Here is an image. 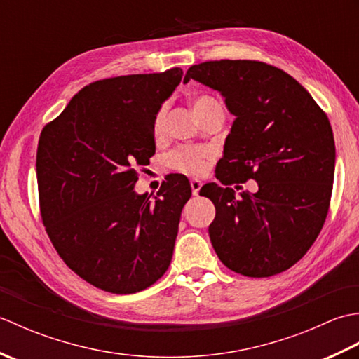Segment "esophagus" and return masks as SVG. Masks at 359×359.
Wrapping results in <instances>:
<instances>
[{
    "mask_svg": "<svg viewBox=\"0 0 359 359\" xmlns=\"http://www.w3.org/2000/svg\"><path fill=\"white\" fill-rule=\"evenodd\" d=\"M189 185H191V189H193V194H194V196H197V194H199V191H201V188H202V182H201V180H197V179H193L191 182H189Z\"/></svg>",
    "mask_w": 359,
    "mask_h": 359,
    "instance_id": "obj_1",
    "label": "esophagus"
}]
</instances>
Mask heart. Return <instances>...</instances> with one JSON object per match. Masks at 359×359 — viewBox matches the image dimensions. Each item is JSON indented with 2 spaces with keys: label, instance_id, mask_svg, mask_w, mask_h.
<instances>
[{
  "label": "heart",
  "instance_id": "heart-1",
  "mask_svg": "<svg viewBox=\"0 0 359 359\" xmlns=\"http://www.w3.org/2000/svg\"><path fill=\"white\" fill-rule=\"evenodd\" d=\"M194 111L199 118L212 109L222 111L220 104L215 97L211 95H197L193 100ZM166 126V106H160L154 118H152V137L160 140L165 135ZM212 158V151L210 148H193V147H180L171 151L166 156V166L171 170L187 174V175H202L208 170L210 160Z\"/></svg>",
  "mask_w": 359,
  "mask_h": 359
}]
</instances>
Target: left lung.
I'll use <instances>...</instances> for the list:
<instances>
[{
    "mask_svg": "<svg viewBox=\"0 0 359 359\" xmlns=\"http://www.w3.org/2000/svg\"><path fill=\"white\" fill-rule=\"evenodd\" d=\"M189 79L219 90L236 120L216 177L201 194L216 207L208 228L216 255L248 278H269L304 257L321 233L334 177L327 114L307 89L276 66L255 60L194 65ZM258 182L236 200L231 184ZM239 188V187H236Z\"/></svg>",
    "mask_w": 359,
    "mask_h": 359,
    "instance_id": "left-lung-1",
    "label": "left lung"
}]
</instances>
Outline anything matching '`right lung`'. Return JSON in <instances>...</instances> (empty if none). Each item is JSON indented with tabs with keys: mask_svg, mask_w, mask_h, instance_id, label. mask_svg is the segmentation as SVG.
Instances as JSON below:
<instances>
[{
	"mask_svg": "<svg viewBox=\"0 0 359 359\" xmlns=\"http://www.w3.org/2000/svg\"><path fill=\"white\" fill-rule=\"evenodd\" d=\"M182 75L172 67L90 83L38 140L46 233L65 264L104 292H142L171 264L189 182L170 175L154 202L134 185L156 152L152 118Z\"/></svg>",
	"mask_w": 359,
	"mask_h": 359,
	"instance_id": "add662e5",
	"label": "right lung"
}]
</instances>
